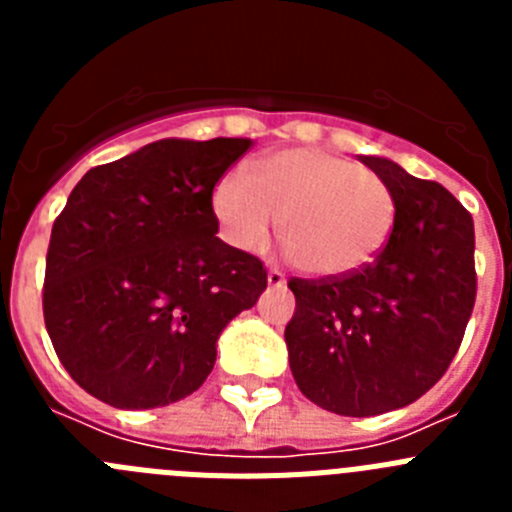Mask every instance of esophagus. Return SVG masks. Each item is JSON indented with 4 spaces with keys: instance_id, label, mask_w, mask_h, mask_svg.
Returning <instances> with one entry per match:
<instances>
[{
    "instance_id": "34e87169",
    "label": "esophagus",
    "mask_w": 512,
    "mask_h": 512,
    "mask_svg": "<svg viewBox=\"0 0 512 512\" xmlns=\"http://www.w3.org/2000/svg\"><path fill=\"white\" fill-rule=\"evenodd\" d=\"M266 282H269V287L282 289L284 284H287V277H284V274L279 269H269V274H266Z\"/></svg>"
}]
</instances>
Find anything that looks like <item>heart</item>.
Masks as SVG:
<instances>
[{
	"instance_id": "b5f03b06",
	"label": "heart",
	"mask_w": 512,
	"mask_h": 512,
	"mask_svg": "<svg viewBox=\"0 0 512 512\" xmlns=\"http://www.w3.org/2000/svg\"><path fill=\"white\" fill-rule=\"evenodd\" d=\"M225 241L261 251L282 225L289 256L312 277L366 269L395 230V197L374 171L320 148H279L251 174L230 171L212 189Z\"/></svg>"
}]
</instances>
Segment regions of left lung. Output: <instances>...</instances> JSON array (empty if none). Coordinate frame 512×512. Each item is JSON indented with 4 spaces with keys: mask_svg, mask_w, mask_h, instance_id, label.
Here are the masks:
<instances>
[{
    "mask_svg": "<svg viewBox=\"0 0 512 512\" xmlns=\"http://www.w3.org/2000/svg\"><path fill=\"white\" fill-rule=\"evenodd\" d=\"M395 197V230L366 269L292 279L289 369L307 400L348 418L405 408L449 369L477 295L474 223L438 182L359 156Z\"/></svg>",
    "mask_w": 512,
    "mask_h": 512,
    "instance_id": "left-lung-1",
    "label": "left lung"
}]
</instances>
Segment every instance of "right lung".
<instances>
[{
	"label": "right lung",
	"mask_w": 512,
	"mask_h": 512,
	"mask_svg": "<svg viewBox=\"0 0 512 512\" xmlns=\"http://www.w3.org/2000/svg\"><path fill=\"white\" fill-rule=\"evenodd\" d=\"M248 138H164L94 166L56 217L43 315L79 387L120 410L200 390L266 269L217 238L212 189Z\"/></svg>",
	"instance_id": "add662e5"
}]
</instances>
